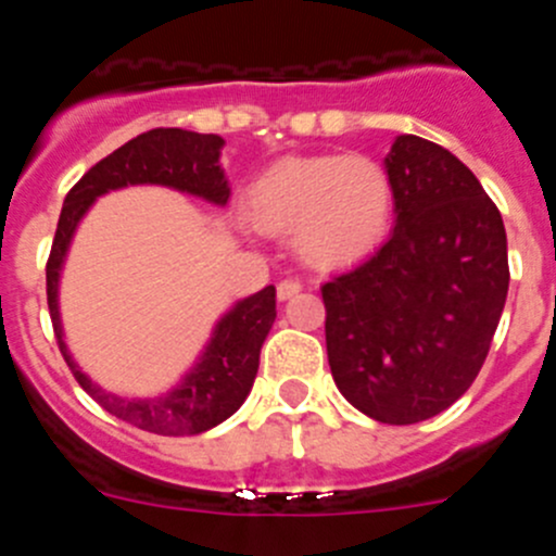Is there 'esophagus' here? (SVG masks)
Instances as JSON below:
<instances>
[{
	"label": "esophagus",
	"instance_id": "1",
	"mask_svg": "<svg viewBox=\"0 0 556 556\" xmlns=\"http://www.w3.org/2000/svg\"><path fill=\"white\" fill-rule=\"evenodd\" d=\"M301 289L303 283L298 281V278H287V281L278 283V301H289V298H294Z\"/></svg>",
	"mask_w": 556,
	"mask_h": 556
}]
</instances>
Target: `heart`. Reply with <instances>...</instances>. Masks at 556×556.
Segmentation results:
<instances>
[{
	"mask_svg": "<svg viewBox=\"0 0 556 556\" xmlns=\"http://www.w3.org/2000/svg\"><path fill=\"white\" fill-rule=\"evenodd\" d=\"M392 200L390 175L367 155H292L253 180L248 214L267 233H294L314 267H345L384 242Z\"/></svg>",
	"mask_w": 556,
	"mask_h": 556,
	"instance_id": "heart-1",
	"label": "heart"
}]
</instances>
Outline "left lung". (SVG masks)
<instances>
[{"mask_svg":"<svg viewBox=\"0 0 556 556\" xmlns=\"http://www.w3.org/2000/svg\"><path fill=\"white\" fill-rule=\"evenodd\" d=\"M395 230L323 283L339 392L378 424L448 409L479 376L509 289L507 230L473 172L445 147L397 136L387 155Z\"/></svg>","mask_w":556,"mask_h":556,"instance_id":"8db88e82","label":"left lung"}]
</instances>
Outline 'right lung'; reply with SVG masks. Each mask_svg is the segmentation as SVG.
<instances>
[{
  "mask_svg": "<svg viewBox=\"0 0 556 556\" xmlns=\"http://www.w3.org/2000/svg\"><path fill=\"white\" fill-rule=\"evenodd\" d=\"M223 144L225 141L214 132H191L180 130V127H155V130H147L130 139L100 164L91 166L72 186L63 200L55 239L49 250V317H52L58 348L66 358L68 370L75 372L77 384L94 397L102 409L116 415L119 420H127L136 429L152 431V434H200V431H208L228 420L244 404L255 372H258V353H262L264 339L275 323V287H264L262 292L250 294L225 314L219 326L214 328V337H211L203 358L175 390L159 397H147V401H130V397H119L91 384L72 358V353L66 351L61 314H58V278H61L63 258H66L77 223L83 219L88 205L105 191L136 184H161L208 200V203H228L230 189L223 166H219Z\"/></svg>",
  "mask_w": 556,
  "mask_h": 556,
  "instance_id": "right-lung-1",
  "label": "right lung"
}]
</instances>
